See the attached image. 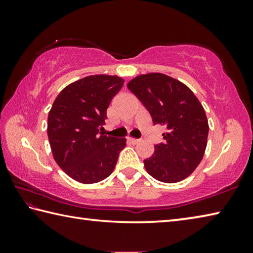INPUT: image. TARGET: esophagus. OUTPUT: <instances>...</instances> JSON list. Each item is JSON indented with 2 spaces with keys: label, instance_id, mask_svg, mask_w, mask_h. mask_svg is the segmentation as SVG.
<instances>
[{
  "label": "esophagus",
  "instance_id": "34e87169",
  "mask_svg": "<svg viewBox=\"0 0 253 253\" xmlns=\"http://www.w3.org/2000/svg\"><path fill=\"white\" fill-rule=\"evenodd\" d=\"M128 140H129V142H130L131 144H134V145L138 144V143L140 142V139H137V138H131V137H129V138H128Z\"/></svg>",
  "mask_w": 253,
  "mask_h": 253
}]
</instances>
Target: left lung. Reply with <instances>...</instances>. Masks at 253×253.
I'll return each mask as SVG.
<instances>
[{"instance_id": "8db88e82", "label": "left lung", "mask_w": 253, "mask_h": 253, "mask_svg": "<svg viewBox=\"0 0 253 253\" xmlns=\"http://www.w3.org/2000/svg\"><path fill=\"white\" fill-rule=\"evenodd\" d=\"M127 88L149 111L154 125L166 127L164 143L144 161L147 173L164 183L186 178L207 148L209 124L201 102L187 85L158 72L137 76Z\"/></svg>"}]
</instances>
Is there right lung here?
Returning a JSON list of instances; mask_svg holds the SVG:
<instances>
[{"mask_svg":"<svg viewBox=\"0 0 253 253\" xmlns=\"http://www.w3.org/2000/svg\"><path fill=\"white\" fill-rule=\"evenodd\" d=\"M124 79L95 75L68 84L48 116V137L54 161L75 181L100 182L113 173L126 138L99 132L107 108Z\"/></svg>","mask_w":253,"mask_h":253,"instance_id":"add662e5","label":"right lung"}]
</instances>
